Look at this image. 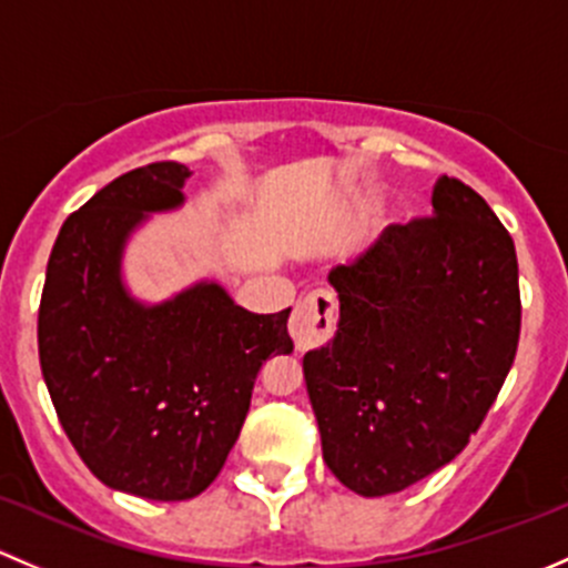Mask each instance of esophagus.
Returning <instances> with one entry per match:
<instances>
[{
	"label": "esophagus",
	"mask_w": 568,
	"mask_h": 568,
	"mask_svg": "<svg viewBox=\"0 0 568 568\" xmlns=\"http://www.w3.org/2000/svg\"><path fill=\"white\" fill-rule=\"evenodd\" d=\"M333 331H336V297L331 292H308L295 303L290 317V336L301 353L327 342Z\"/></svg>",
	"instance_id": "1"
}]
</instances>
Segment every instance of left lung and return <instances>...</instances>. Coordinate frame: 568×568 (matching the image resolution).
I'll use <instances>...</instances> for the list:
<instances>
[{"label":"left lung","instance_id":"8db88e82","mask_svg":"<svg viewBox=\"0 0 568 568\" xmlns=\"http://www.w3.org/2000/svg\"><path fill=\"white\" fill-rule=\"evenodd\" d=\"M327 282L336 336L303 355L323 459L355 495L402 493L470 443L511 369L514 241L470 185L443 174L429 219L385 226Z\"/></svg>","mask_w":568,"mask_h":568}]
</instances>
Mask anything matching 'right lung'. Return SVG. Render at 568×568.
Instances as JSON below:
<instances>
[{
	"label": "right lung",
	"mask_w": 568,
	"mask_h": 568,
	"mask_svg": "<svg viewBox=\"0 0 568 568\" xmlns=\"http://www.w3.org/2000/svg\"><path fill=\"white\" fill-rule=\"evenodd\" d=\"M191 169L163 161L111 180L62 224L38 314L40 369L65 435L103 484L189 500L235 446L262 364L290 355V308L251 314L219 282L142 303L125 243L178 210Z\"/></svg>",
	"instance_id": "obj_1"
}]
</instances>
